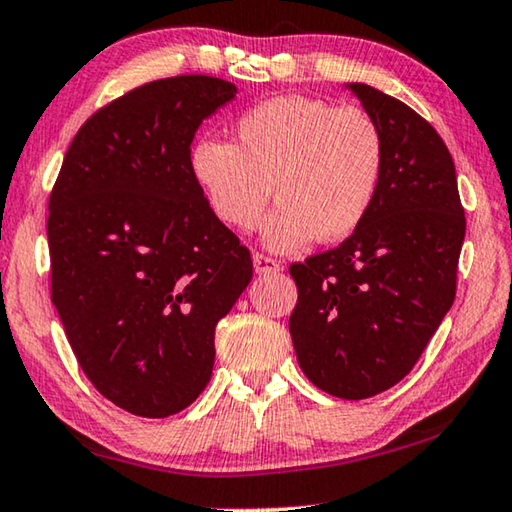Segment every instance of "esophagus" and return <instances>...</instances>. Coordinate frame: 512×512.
Instances as JSON below:
<instances>
[{
    "instance_id": "obj_1",
    "label": "esophagus",
    "mask_w": 512,
    "mask_h": 512,
    "mask_svg": "<svg viewBox=\"0 0 512 512\" xmlns=\"http://www.w3.org/2000/svg\"><path fill=\"white\" fill-rule=\"evenodd\" d=\"M253 264H255V271L259 275H266V273H278L280 271V262L278 259H273L264 253H255L253 255Z\"/></svg>"
}]
</instances>
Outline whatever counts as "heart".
<instances>
[{"mask_svg": "<svg viewBox=\"0 0 512 512\" xmlns=\"http://www.w3.org/2000/svg\"><path fill=\"white\" fill-rule=\"evenodd\" d=\"M234 134L237 145L202 139L191 150L193 180L232 230H253L271 186L280 205L262 239L278 253L312 239L342 241L369 216L385 173V139L367 111L282 95L243 113Z\"/></svg>", "mask_w": 512, "mask_h": 512, "instance_id": "heart-1", "label": "heart"}]
</instances>
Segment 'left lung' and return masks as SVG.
Masks as SVG:
<instances>
[{
	"label": "left lung",
	"instance_id": "1",
	"mask_svg": "<svg viewBox=\"0 0 512 512\" xmlns=\"http://www.w3.org/2000/svg\"><path fill=\"white\" fill-rule=\"evenodd\" d=\"M348 91L383 132V182L351 237L289 266L298 287L289 332L316 387L360 401L408 376L451 310L465 209L435 127L378 88Z\"/></svg>",
	"mask_w": 512,
	"mask_h": 512
}]
</instances>
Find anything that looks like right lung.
Returning <instances> with one entry per match:
<instances>
[{
    "mask_svg": "<svg viewBox=\"0 0 512 512\" xmlns=\"http://www.w3.org/2000/svg\"><path fill=\"white\" fill-rule=\"evenodd\" d=\"M234 95L207 75L134 88L81 125L50 193L52 303L86 378L136 417L198 399L253 278L191 175L193 136Z\"/></svg>",
    "mask_w": 512,
    "mask_h": 512,
    "instance_id": "obj_1",
    "label": "right lung"
}]
</instances>
